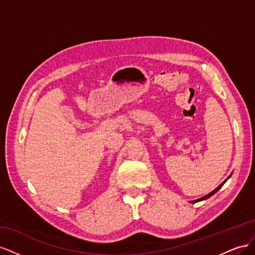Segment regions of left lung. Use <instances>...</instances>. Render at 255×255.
<instances>
[{"mask_svg":"<svg viewBox=\"0 0 255 255\" xmlns=\"http://www.w3.org/2000/svg\"><path fill=\"white\" fill-rule=\"evenodd\" d=\"M230 177V176H229ZM229 177H228V179H229ZM228 179L225 181V182H222L220 185H219V186L217 187V188H216V189H214L212 192H210V194H208V195H206V196H204V197H202V198H200V199H197V200H194V201H191V203H196V202H199V201H202V200H205V199H208V198H210V197H212L214 194H216V192H217L221 187H222V185L223 184H225L227 181H228Z\"/></svg>","mask_w":255,"mask_h":255,"instance_id":"obj_1","label":"left lung"}]
</instances>
